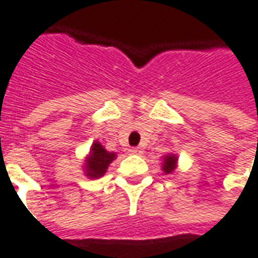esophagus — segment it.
<instances>
[{"instance_id": "obj_1", "label": "esophagus", "mask_w": 258, "mask_h": 258, "mask_svg": "<svg viewBox=\"0 0 258 258\" xmlns=\"http://www.w3.org/2000/svg\"><path fill=\"white\" fill-rule=\"evenodd\" d=\"M130 152H131L133 155H141L142 149L141 148H131V149H130Z\"/></svg>"}]
</instances>
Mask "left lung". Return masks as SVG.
Returning <instances> with one entry per match:
<instances>
[{"mask_svg": "<svg viewBox=\"0 0 258 258\" xmlns=\"http://www.w3.org/2000/svg\"><path fill=\"white\" fill-rule=\"evenodd\" d=\"M163 159H165V162H163V172L172 173L174 170V167H176V160H177V158L174 155H167Z\"/></svg>", "mask_w": 258, "mask_h": 258, "instance_id": "left-lung-1", "label": "left lung"}]
</instances>
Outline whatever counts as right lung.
I'll use <instances>...</instances> for the list:
<instances>
[{
    "mask_svg": "<svg viewBox=\"0 0 258 258\" xmlns=\"http://www.w3.org/2000/svg\"><path fill=\"white\" fill-rule=\"evenodd\" d=\"M114 158H116L114 152H107L99 142H95L92 145L91 155L86 159V176H89L92 179L103 176L107 166L114 160Z\"/></svg>",
    "mask_w": 258,
    "mask_h": 258,
    "instance_id": "obj_1",
    "label": "right lung"
}]
</instances>
